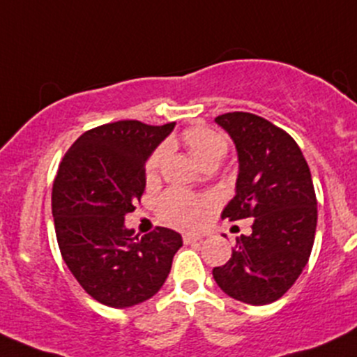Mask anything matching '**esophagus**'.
<instances>
[{"mask_svg": "<svg viewBox=\"0 0 357 357\" xmlns=\"http://www.w3.org/2000/svg\"><path fill=\"white\" fill-rule=\"evenodd\" d=\"M183 241H185V244H193V242H202L203 237L198 236V234H185Z\"/></svg>", "mask_w": 357, "mask_h": 357, "instance_id": "34e87169", "label": "esophagus"}]
</instances>
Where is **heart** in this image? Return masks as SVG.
<instances>
[{"mask_svg":"<svg viewBox=\"0 0 357 357\" xmlns=\"http://www.w3.org/2000/svg\"><path fill=\"white\" fill-rule=\"evenodd\" d=\"M183 142L199 166L218 164L227 152V142L205 127H193L185 132ZM167 155V146H160L147 162V174H154ZM202 199L172 191L160 202L162 217L178 227H195L202 220Z\"/></svg>","mask_w":357,"mask_h":357,"instance_id":"obj_1","label":"heart"}]
</instances>
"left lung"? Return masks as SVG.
<instances>
[{
    "label": "left lung",
    "instance_id": "8db88e82",
    "mask_svg": "<svg viewBox=\"0 0 357 357\" xmlns=\"http://www.w3.org/2000/svg\"><path fill=\"white\" fill-rule=\"evenodd\" d=\"M232 139L238 171L236 197L223 218H254L229 262L213 268L223 293L248 305H268L293 287L310 257L317 198L298 144L271 121L234 112L215 119Z\"/></svg>",
    "mask_w": 357,
    "mask_h": 357
}]
</instances>
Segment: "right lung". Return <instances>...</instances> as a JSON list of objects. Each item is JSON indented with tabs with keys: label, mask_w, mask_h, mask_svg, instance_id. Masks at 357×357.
<instances>
[{
	"label": "right lung",
	"mask_w": 357,
	"mask_h": 357,
	"mask_svg": "<svg viewBox=\"0 0 357 357\" xmlns=\"http://www.w3.org/2000/svg\"><path fill=\"white\" fill-rule=\"evenodd\" d=\"M174 125H101L84 132L59 166L52 188L59 249L84 291L107 307L152 298L183 245L181 234L166 227L142 237L125 227L146 190L147 159Z\"/></svg>",
	"instance_id": "right-lung-1"
}]
</instances>
